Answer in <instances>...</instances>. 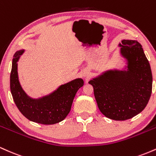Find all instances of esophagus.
<instances>
[{"label": "esophagus", "mask_w": 156, "mask_h": 156, "mask_svg": "<svg viewBox=\"0 0 156 156\" xmlns=\"http://www.w3.org/2000/svg\"><path fill=\"white\" fill-rule=\"evenodd\" d=\"M85 76H87V75H85Z\"/></svg>", "instance_id": "1"}]
</instances>
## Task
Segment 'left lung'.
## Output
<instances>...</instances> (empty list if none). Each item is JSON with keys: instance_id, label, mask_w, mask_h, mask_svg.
<instances>
[{"instance_id": "8db88e82", "label": "left lung", "mask_w": 156, "mask_h": 156, "mask_svg": "<svg viewBox=\"0 0 156 156\" xmlns=\"http://www.w3.org/2000/svg\"><path fill=\"white\" fill-rule=\"evenodd\" d=\"M120 53L126 70H109L89 82L102 114L114 120H126L142 112L152 93L153 76L141 44L123 39Z\"/></svg>"}]
</instances>
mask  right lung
<instances>
[{
    "label": "right lung",
    "mask_w": 156,
    "mask_h": 156,
    "mask_svg": "<svg viewBox=\"0 0 156 156\" xmlns=\"http://www.w3.org/2000/svg\"><path fill=\"white\" fill-rule=\"evenodd\" d=\"M24 50L17 51L12 60L10 89L17 108L30 121L43 125H53L64 120L70 112L76 92L83 86V80L77 78L63 85L47 96L32 99L23 91L19 82L17 62Z\"/></svg>",
    "instance_id": "add662e5"
}]
</instances>
